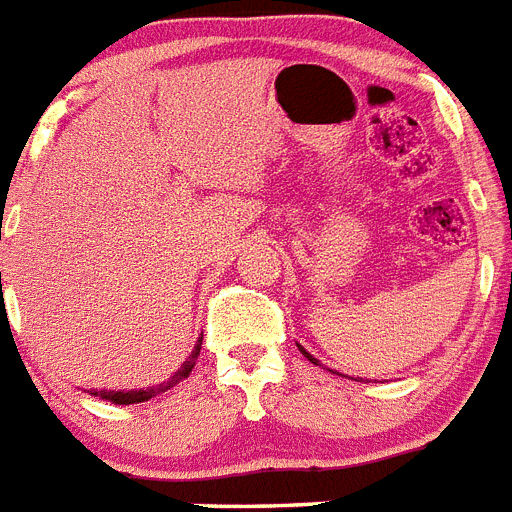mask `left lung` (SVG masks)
Segmentation results:
<instances>
[{"instance_id":"1","label":"left lung","mask_w":512,"mask_h":512,"mask_svg":"<svg viewBox=\"0 0 512 512\" xmlns=\"http://www.w3.org/2000/svg\"><path fill=\"white\" fill-rule=\"evenodd\" d=\"M299 350H301V353H304L306 355V358H309V361L311 363H317V366H319V361H317V358H314V355H311V353H306V350L304 348H301V345H299ZM355 381H358V379H355ZM363 381V379H361Z\"/></svg>"}]
</instances>
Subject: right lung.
Listing matches in <instances>:
<instances>
[{"mask_svg":"<svg viewBox=\"0 0 512 512\" xmlns=\"http://www.w3.org/2000/svg\"><path fill=\"white\" fill-rule=\"evenodd\" d=\"M201 345H203V335L201 340H198V345H195L193 353L188 355V361L182 363L180 368H177L175 373L170 376V381H164V384H157V386H146V389H128V391H113V389H92L90 394L92 397H100L105 399V402H113V404H139V402H149L151 397H157V394H162V391L172 389V386L180 384L182 379H188L190 371H193L195 361H198V355H201Z\"/></svg>","mask_w":512,"mask_h":512,"instance_id":"obj_1","label":"right lung"}]
</instances>
